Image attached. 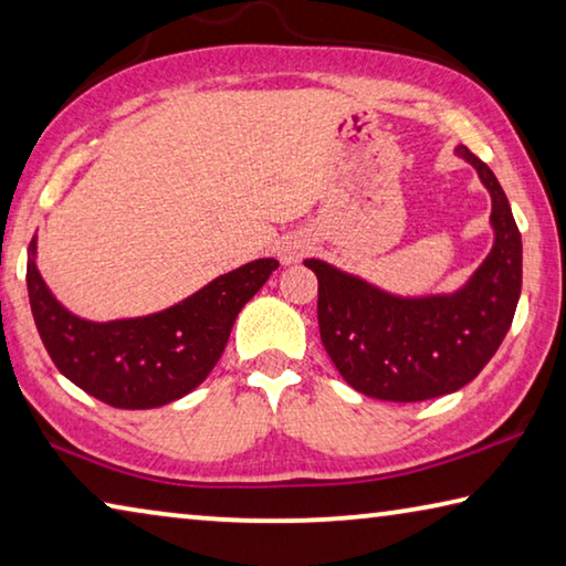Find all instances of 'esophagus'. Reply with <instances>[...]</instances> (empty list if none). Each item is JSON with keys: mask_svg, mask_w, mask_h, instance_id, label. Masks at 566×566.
I'll return each instance as SVG.
<instances>
[{"mask_svg": "<svg viewBox=\"0 0 566 566\" xmlns=\"http://www.w3.org/2000/svg\"><path fill=\"white\" fill-rule=\"evenodd\" d=\"M307 251H310L307 239H304V237H286L280 244V249H276V254H280L284 264H294V262H300V259L307 254Z\"/></svg>", "mask_w": 566, "mask_h": 566, "instance_id": "34e87169", "label": "esophagus"}]
</instances>
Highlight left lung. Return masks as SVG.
<instances>
[{"label":"left lung","instance_id":"obj_1","mask_svg":"<svg viewBox=\"0 0 566 566\" xmlns=\"http://www.w3.org/2000/svg\"><path fill=\"white\" fill-rule=\"evenodd\" d=\"M491 193L493 247L469 282L448 294L400 297L322 259L317 274L319 337L332 363L363 396L416 402L461 390L506 337L522 294V234L493 170L465 146Z\"/></svg>","mask_w":566,"mask_h":566}]
</instances>
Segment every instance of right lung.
<instances>
[{"label": "right lung", "instance_id": "add662e5", "mask_svg": "<svg viewBox=\"0 0 566 566\" xmlns=\"http://www.w3.org/2000/svg\"><path fill=\"white\" fill-rule=\"evenodd\" d=\"M276 266V259H254L174 307L93 322L70 312L44 284L34 237L27 259V292L42 345L70 382L113 408L148 410L188 396L209 378L241 307Z\"/></svg>", "mask_w": 566, "mask_h": 566}]
</instances>
